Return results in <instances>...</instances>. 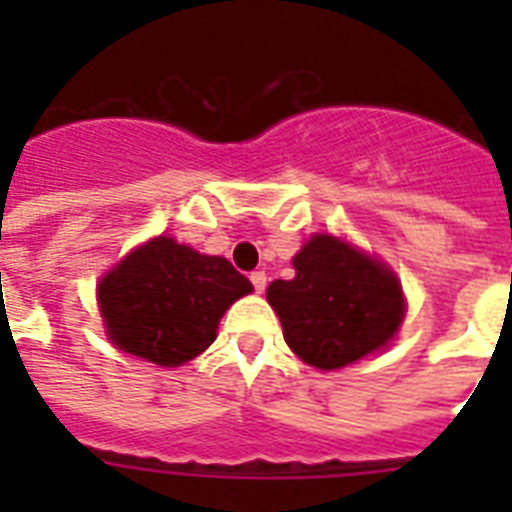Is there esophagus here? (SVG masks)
Here are the masks:
<instances>
[{"label":"esophagus","mask_w":512,"mask_h":512,"mask_svg":"<svg viewBox=\"0 0 512 512\" xmlns=\"http://www.w3.org/2000/svg\"><path fill=\"white\" fill-rule=\"evenodd\" d=\"M249 281H252V287H255L257 292H263L265 284H268V276H265V271H252L249 273Z\"/></svg>","instance_id":"obj_1"}]
</instances>
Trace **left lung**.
Segmentation results:
<instances>
[{
	"label": "left lung",
	"mask_w": 512,
	"mask_h": 512,
	"mask_svg": "<svg viewBox=\"0 0 512 512\" xmlns=\"http://www.w3.org/2000/svg\"><path fill=\"white\" fill-rule=\"evenodd\" d=\"M295 279L273 281L268 303L305 364L340 369L382 348L404 319L396 276L335 239L313 236L295 255Z\"/></svg>",
	"instance_id": "8db88e82"
}]
</instances>
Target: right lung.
<instances>
[{
    "mask_svg": "<svg viewBox=\"0 0 512 512\" xmlns=\"http://www.w3.org/2000/svg\"><path fill=\"white\" fill-rule=\"evenodd\" d=\"M249 292L247 276L225 257L159 236L100 281L98 303L114 345L159 366H180L212 345L220 316Z\"/></svg>",
    "mask_w": 512,
    "mask_h": 512,
    "instance_id": "add662e5",
    "label": "right lung"
}]
</instances>
